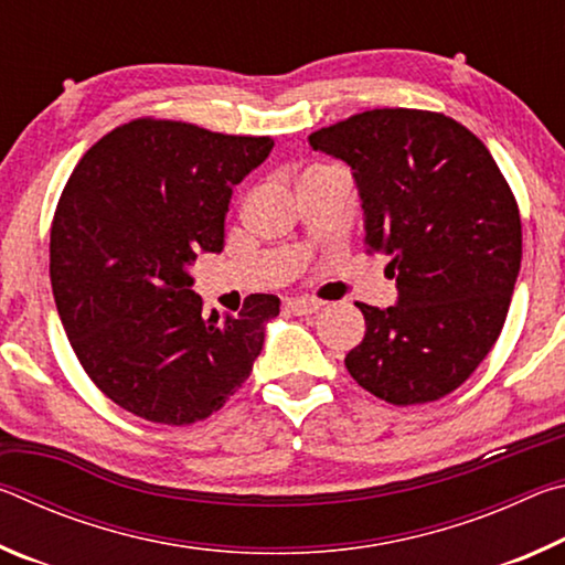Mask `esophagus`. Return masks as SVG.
Returning <instances> with one entry per match:
<instances>
[{
  "label": "esophagus",
  "mask_w": 565,
  "mask_h": 565,
  "mask_svg": "<svg viewBox=\"0 0 565 565\" xmlns=\"http://www.w3.org/2000/svg\"><path fill=\"white\" fill-rule=\"evenodd\" d=\"M321 301H313V299H289L286 301V309L299 313V317H309V313H317L321 309Z\"/></svg>",
  "instance_id": "34e87169"
}]
</instances>
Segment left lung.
Segmentation results:
<instances>
[{
    "label": "left lung",
    "instance_id": "obj_1",
    "mask_svg": "<svg viewBox=\"0 0 565 565\" xmlns=\"http://www.w3.org/2000/svg\"><path fill=\"white\" fill-rule=\"evenodd\" d=\"M359 184L369 254H388V309L356 301L366 333L349 374L394 406L451 394L499 341L521 269V214L491 151L441 111L371 109L313 131Z\"/></svg>",
    "mask_w": 565,
    "mask_h": 565
}]
</instances>
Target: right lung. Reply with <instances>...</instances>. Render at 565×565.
Returning <instances> with one entry per match:
<instances>
[{
	"instance_id": "add662e5",
	"label": "right lung",
	"mask_w": 565,
	"mask_h": 565,
	"mask_svg": "<svg viewBox=\"0 0 565 565\" xmlns=\"http://www.w3.org/2000/svg\"><path fill=\"white\" fill-rule=\"evenodd\" d=\"M271 147L141 117L104 134L66 181L50 234L56 311L94 386L129 414L191 426L252 374L279 299L252 294L236 317H206L189 269L222 252L232 191Z\"/></svg>"
}]
</instances>
